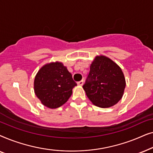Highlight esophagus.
Instances as JSON below:
<instances>
[{"label":"esophagus","instance_id":"obj_1","mask_svg":"<svg viewBox=\"0 0 153 153\" xmlns=\"http://www.w3.org/2000/svg\"><path fill=\"white\" fill-rule=\"evenodd\" d=\"M77 84L79 85H82L83 84V80H81L80 81H79V82H77Z\"/></svg>","mask_w":153,"mask_h":153}]
</instances>
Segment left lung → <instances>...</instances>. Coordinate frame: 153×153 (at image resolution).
I'll return each mask as SVG.
<instances>
[{
    "mask_svg": "<svg viewBox=\"0 0 153 153\" xmlns=\"http://www.w3.org/2000/svg\"><path fill=\"white\" fill-rule=\"evenodd\" d=\"M126 85L123 71L106 56H96L83 85L87 97L95 106L107 108L118 103Z\"/></svg>",
    "mask_w": 153,
    "mask_h": 153,
    "instance_id": "obj_1",
    "label": "left lung"
}]
</instances>
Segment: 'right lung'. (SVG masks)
Wrapping results in <instances>:
<instances>
[{
    "label": "right lung",
    "instance_id": "obj_1",
    "mask_svg": "<svg viewBox=\"0 0 153 153\" xmlns=\"http://www.w3.org/2000/svg\"><path fill=\"white\" fill-rule=\"evenodd\" d=\"M76 83L62 62H51L38 71L34 81L35 93L50 108L62 106L72 95Z\"/></svg>",
    "mask_w": 153,
    "mask_h": 153
}]
</instances>
